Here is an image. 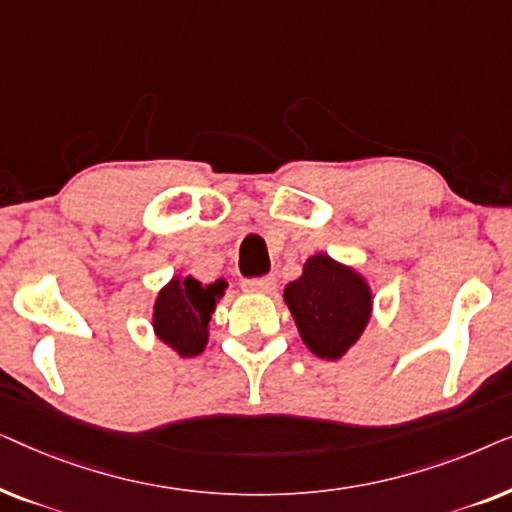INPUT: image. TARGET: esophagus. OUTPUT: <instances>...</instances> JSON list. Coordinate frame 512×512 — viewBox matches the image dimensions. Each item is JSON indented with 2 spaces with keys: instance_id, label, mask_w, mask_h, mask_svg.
<instances>
[{
  "instance_id": "esophagus-1",
  "label": "esophagus",
  "mask_w": 512,
  "mask_h": 512,
  "mask_svg": "<svg viewBox=\"0 0 512 512\" xmlns=\"http://www.w3.org/2000/svg\"><path fill=\"white\" fill-rule=\"evenodd\" d=\"M277 286L275 277H256V279H244L242 289L249 293H272Z\"/></svg>"
}]
</instances>
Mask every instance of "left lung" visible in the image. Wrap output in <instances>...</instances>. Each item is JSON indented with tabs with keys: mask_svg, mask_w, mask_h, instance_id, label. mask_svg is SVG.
Instances as JSON below:
<instances>
[{
	"mask_svg": "<svg viewBox=\"0 0 512 512\" xmlns=\"http://www.w3.org/2000/svg\"><path fill=\"white\" fill-rule=\"evenodd\" d=\"M284 303L296 319L305 347L319 359L335 361L366 331L373 312V293L359 272L314 254L303 275L286 284Z\"/></svg>",
	"mask_w": 512,
	"mask_h": 512,
	"instance_id": "left-lung-1",
	"label": "left lung"
}]
</instances>
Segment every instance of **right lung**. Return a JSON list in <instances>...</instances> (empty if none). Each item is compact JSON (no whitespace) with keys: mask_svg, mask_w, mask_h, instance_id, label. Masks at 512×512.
<instances>
[{"mask_svg":"<svg viewBox=\"0 0 512 512\" xmlns=\"http://www.w3.org/2000/svg\"><path fill=\"white\" fill-rule=\"evenodd\" d=\"M226 286V279L202 284L191 275L172 277L170 284L160 289L153 305V331L184 359L202 354L216 300H221Z\"/></svg>","mask_w":512,"mask_h":512,"instance_id":"1","label":"right lung"}]
</instances>
